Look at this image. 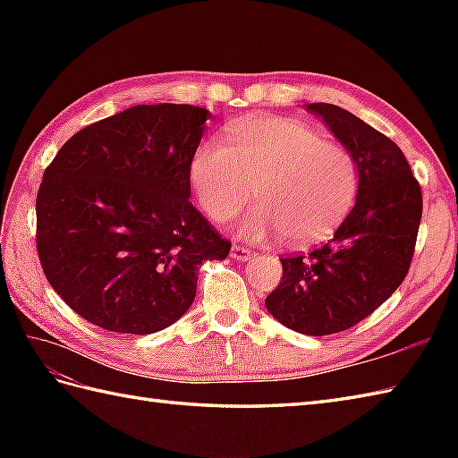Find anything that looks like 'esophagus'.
Here are the masks:
<instances>
[{
	"instance_id": "34e87169",
	"label": "esophagus",
	"mask_w": 458,
	"mask_h": 458,
	"mask_svg": "<svg viewBox=\"0 0 458 458\" xmlns=\"http://www.w3.org/2000/svg\"><path fill=\"white\" fill-rule=\"evenodd\" d=\"M254 256H256L254 251H250L248 248L238 246V244H234V246H232V250H230V258L236 259V261H250Z\"/></svg>"
}]
</instances>
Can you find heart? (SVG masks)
<instances>
[{
  "label": "heart",
  "instance_id": "obj_1",
  "mask_svg": "<svg viewBox=\"0 0 458 458\" xmlns=\"http://www.w3.org/2000/svg\"><path fill=\"white\" fill-rule=\"evenodd\" d=\"M228 143L202 141L191 159V184L204 212L224 222L258 191L259 207L240 224V238L285 236L309 246L346 220L358 194V165L343 145L289 118H256L228 130Z\"/></svg>",
  "mask_w": 458,
  "mask_h": 458
}]
</instances>
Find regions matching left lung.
Returning <instances> with one entry per match:
<instances>
[{
    "instance_id": "obj_1",
    "label": "left lung",
    "mask_w": 458,
    "mask_h": 458,
    "mask_svg": "<svg viewBox=\"0 0 458 458\" xmlns=\"http://www.w3.org/2000/svg\"><path fill=\"white\" fill-rule=\"evenodd\" d=\"M358 165L354 208L325 246L284 258L266 309L301 335L354 327L402 285L413 258L423 199L403 151L335 104H307Z\"/></svg>"
}]
</instances>
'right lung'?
Returning a JSON list of instances; mask_svg holds the SVG:
<instances>
[{
  "label": "right lung",
  "mask_w": 458,
  "mask_h": 458,
  "mask_svg": "<svg viewBox=\"0 0 458 458\" xmlns=\"http://www.w3.org/2000/svg\"><path fill=\"white\" fill-rule=\"evenodd\" d=\"M210 112L141 104L68 140L37 194V250L74 313L118 335H151L187 313L222 240L192 207L191 159Z\"/></svg>",
  "instance_id": "obj_1"
}]
</instances>
